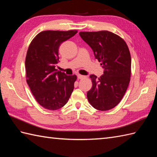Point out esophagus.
I'll list each match as a JSON object with an SVG mask.
<instances>
[{
	"label": "esophagus",
	"mask_w": 157,
	"mask_h": 157,
	"mask_svg": "<svg viewBox=\"0 0 157 157\" xmlns=\"http://www.w3.org/2000/svg\"><path fill=\"white\" fill-rule=\"evenodd\" d=\"M78 79H83V78H85V76L84 75H78Z\"/></svg>",
	"instance_id": "obj_1"
}]
</instances>
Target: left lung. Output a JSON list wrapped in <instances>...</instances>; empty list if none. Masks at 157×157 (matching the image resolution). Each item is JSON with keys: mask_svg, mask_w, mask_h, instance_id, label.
<instances>
[{"mask_svg": "<svg viewBox=\"0 0 157 157\" xmlns=\"http://www.w3.org/2000/svg\"><path fill=\"white\" fill-rule=\"evenodd\" d=\"M79 34L104 68L100 78L90 75L92 87L87 92L88 100L94 109L108 111L119 104L128 87L132 63L129 48L122 38L106 30Z\"/></svg>", "mask_w": 157, "mask_h": 157, "instance_id": "8db88e82", "label": "left lung"}]
</instances>
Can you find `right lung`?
<instances>
[{
    "label": "right lung",
    "instance_id": "1",
    "mask_svg": "<svg viewBox=\"0 0 157 157\" xmlns=\"http://www.w3.org/2000/svg\"><path fill=\"white\" fill-rule=\"evenodd\" d=\"M69 31L46 30L40 32L29 44L25 57L26 81L38 104L55 111L64 106L71 96L77 79L55 69L61 43L77 34Z\"/></svg>",
    "mask_w": 157,
    "mask_h": 157
}]
</instances>
